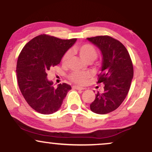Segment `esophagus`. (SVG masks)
<instances>
[{
  "instance_id": "obj_1",
  "label": "esophagus",
  "mask_w": 152,
  "mask_h": 152,
  "mask_svg": "<svg viewBox=\"0 0 152 152\" xmlns=\"http://www.w3.org/2000/svg\"><path fill=\"white\" fill-rule=\"evenodd\" d=\"M73 88H74V89H77V90H83V89H85L84 88H82V87L77 86H73Z\"/></svg>"
}]
</instances>
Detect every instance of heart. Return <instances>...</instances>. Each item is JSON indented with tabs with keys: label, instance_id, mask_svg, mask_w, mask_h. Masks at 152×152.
<instances>
[{
	"label": "heart",
	"instance_id": "1",
	"mask_svg": "<svg viewBox=\"0 0 152 152\" xmlns=\"http://www.w3.org/2000/svg\"><path fill=\"white\" fill-rule=\"evenodd\" d=\"M74 50L79 54L85 61L93 62L97 57V51L95 48L91 44L81 45L80 46H77L74 48ZM71 58V51L68 50L66 51L62 57V64L66 65L69 62ZM91 76V74L89 72H79V71H74L69 75V78L71 81L77 84H82L85 81Z\"/></svg>",
	"mask_w": 152,
	"mask_h": 152
}]
</instances>
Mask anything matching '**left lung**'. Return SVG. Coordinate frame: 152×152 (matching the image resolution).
I'll use <instances>...</instances> for the list:
<instances>
[{
  "label": "left lung",
  "mask_w": 152,
  "mask_h": 152,
  "mask_svg": "<svg viewBox=\"0 0 152 152\" xmlns=\"http://www.w3.org/2000/svg\"><path fill=\"white\" fill-rule=\"evenodd\" d=\"M86 39L102 53L98 83L104 85V91L97 93L90 109L96 114H106L117 109L126 98L133 79V64L128 50L117 40L108 36Z\"/></svg>",
  "instance_id": "1"
}]
</instances>
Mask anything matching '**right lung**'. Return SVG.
Returning <instances> with one entry per match:
<instances>
[{"instance_id":"right-lung-1","label":"right lung","mask_w":152,"mask_h":152,"mask_svg":"<svg viewBox=\"0 0 152 152\" xmlns=\"http://www.w3.org/2000/svg\"><path fill=\"white\" fill-rule=\"evenodd\" d=\"M76 41V38L63 40L40 35L26 43L19 55L16 66L19 88L28 105L40 114H51L58 111L71 89L66 83L55 88L46 76L50 68L60 64Z\"/></svg>"}]
</instances>
